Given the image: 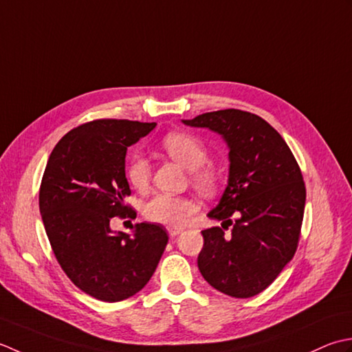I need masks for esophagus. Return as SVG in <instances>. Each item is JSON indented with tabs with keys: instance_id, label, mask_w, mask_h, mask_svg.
<instances>
[{
	"instance_id": "obj_1",
	"label": "esophagus",
	"mask_w": 352,
	"mask_h": 352,
	"mask_svg": "<svg viewBox=\"0 0 352 352\" xmlns=\"http://www.w3.org/2000/svg\"><path fill=\"white\" fill-rule=\"evenodd\" d=\"M167 231H168V235H170V236H176V235L181 234V232L184 231V229L179 228V226H168Z\"/></svg>"
}]
</instances>
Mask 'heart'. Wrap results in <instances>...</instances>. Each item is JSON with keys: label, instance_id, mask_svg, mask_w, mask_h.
Listing matches in <instances>:
<instances>
[{"label": "heart", "instance_id": "1", "mask_svg": "<svg viewBox=\"0 0 352 352\" xmlns=\"http://www.w3.org/2000/svg\"><path fill=\"white\" fill-rule=\"evenodd\" d=\"M166 153L191 171L192 182L197 190L210 195L217 186V176L214 170L206 167L208 150L205 144L195 135L168 133L161 141ZM126 177L136 190L147 188L150 181V164L144 156L135 155L127 162ZM195 210L188 199L170 195H156L144 205V216L156 223L175 226L184 223V220Z\"/></svg>", "mask_w": 352, "mask_h": 352}]
</instances>
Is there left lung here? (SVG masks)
Here are the masks:
<instances>
[{"mask_svg":"<svg viewBox=\"0 0 352 352\" xmlns=\"http://www.w3.org/2000/svg\"><path fill=\"white\" fill-rule=\"evenodd\" d=\"M182 123L219 133L229 148L228 185L208 212L221 228L202 231L200 274L228 296H255L296 252L305 208L302 173L283 136L255 113L225 109ZM228 227L232 232L225 236Z\"/></svg>","mask_w":352,"mask_h":352,"instance_id":"8db88e82","label":"left lung"}]
</instances>
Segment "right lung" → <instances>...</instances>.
I'll return each mask as SVG.
<instances>
[{"mask_svg":"<svg viewBox=\"0 0 352 352\" xmlns=\"http://www.w3.org/2000/svg\"><path fill=\"white\" fill-rule=\"evenodd\" d=\"M156 123L96 120L57 142L39 191V211L60 267L86 295L104 302L133 296L156 270L167 246L166 228L136 223L112 231V217H135L124 205L127 147Z\"/></svg>","mask_w":352,"mask_h":352,"instance_id":"obj_1","label":"right lung"}]
</instances>
